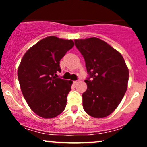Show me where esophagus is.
<instances>
[{
  "label": "esophagus",
  "instance_id": "obj_1",
  "mask_svg": "<svg viewBox=\"0 0 147 147\" xmlns=\"http://www.w3.org/2000/svg\"><path fill=\"white\" fill-rule=\"evenodd\" d=\"M78 82H79V80H77V81H74V82H73V83H74V85H76V84H77Z\"/></svg>",
  "mask_w": 147,
  "mask_h": 147
}]
</instances>
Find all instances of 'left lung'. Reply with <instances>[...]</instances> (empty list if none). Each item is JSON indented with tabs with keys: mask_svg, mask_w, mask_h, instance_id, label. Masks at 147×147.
<instances>
[{
	"mask_svg": "<svg viewBox=\"0 0 147 147\" xmlns=\"http://www.w3.org/2000/svg\"><path fill=\"white\" fill-rule=\"evenodd\" d=\"M85 59L89 77L82 94L83 108L92 117L104 118L119 106L127 89L129 70L121 54L96 38L74 40Z\"/></svg>",
	"mask_w": 147,
	"mask_h": 147,
	"instance_id": "8db88e82",
	"label": "left lung"
}]
</instances>
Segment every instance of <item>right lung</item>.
Masks as SVG:
<instances>
[{
  "label": "right lung",
  "mask_w": 147,
  "mask_h": 147,
  "mask_svg": "<svg viewBox=\"0 0 147 147\" xmlns=\"http://www.w3.org/2000/svg\"><path fill=\"white\" fill-rule=\"evenodd\" d=\"M74 43L49 36L30 48L18 67L23 97L34 113L44 119L57 116L65 110L72 81L58 78L59 61Z\"/></svg>",
  "instance_id": "1"
}]
</instances>
